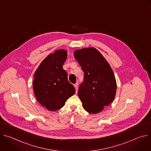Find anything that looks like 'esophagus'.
<instances>
[{
    "label": "esophagus",
    "instance_id": "obj_1",
    "mask_svg": "<svg viewBox=\"0 0 151 151\" xmlns=\"http://www.w3.org/2000/svg\"><path fill=\"white\" fill-rule=\"evenodd\" d=\"M74 86H75V89H76V93H77V92H78V83H76V84H75L74 85Z\"/></svg>",
    "mask_w": 151,
    "mask_h": 151
}]
</instances>
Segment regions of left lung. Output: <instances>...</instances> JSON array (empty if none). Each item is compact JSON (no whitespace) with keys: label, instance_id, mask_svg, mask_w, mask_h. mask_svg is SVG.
Wrapping results in <instances>:
<instances>
[{"label":"left lung","instance_id":"left-lung-1","mask_svg":"<svg viewBox=\"0 0 151 151\" xmlns=\"http://www.w3.org/2000/svg\"><path fill=\"white\" fill-rule=\"evenodd\" d=\"M73 55L84 72V81L78 90L82 107L91 114L101 112L113 102L116 94L113 71L101 53L93 47L76 50Z\"/></svg>","mask_w":151,"mask_h":151}]
</instances>
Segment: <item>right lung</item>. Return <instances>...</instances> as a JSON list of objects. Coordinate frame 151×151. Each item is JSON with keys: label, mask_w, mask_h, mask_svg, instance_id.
I'll use <instances>...</instances> for the list:
<instances>
[{"label": "right lung", "mask_w": 151, "mask_h": 151, "mask_svg": "<svg viewBox=\"0 0 151 151\" xmlns=\"http://www.w3.org/2000/svg\"><path fill=\"white\" fill-rule=\"evenodd\" d=\"M68 56L66 50H58L40 63L34 74L33 88L37 101L48 111L63 107L66 100L75 93L69 82L63 65Z\"/></svg>", "instance_id": "1"}]
</instances>
